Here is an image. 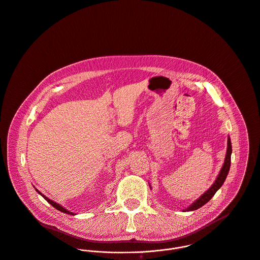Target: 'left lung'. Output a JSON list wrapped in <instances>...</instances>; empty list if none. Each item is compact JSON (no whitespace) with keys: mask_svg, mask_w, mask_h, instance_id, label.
I'll return each instance as SVG.
<instances>
[{"mask_svg":"<svg viewBox=\"0 0 260 260\" xmlns=\"http://www.w3.org/2000/svg\"><path fill=\"white\" fill-rule=\"evenodd\" d=\"M231 153H232V145H231V139L230 137H228V141H227V152H226V157H225V161L224 165L220 171V173L218 174V177L216 178L215 182L212 184V186L205 192L203 193L196 202H193L185 211H194L198 210L199 208L203 207L205 204H207L216 193V191L222 186V184L224 183L229 170H230V165H231Z\"/></svg>","mask_w":260,"mask_h":260,"instance_id":"8db88e82","label":"left lung"}]
</instances>
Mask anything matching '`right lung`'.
<instances>
[{"mask_svg":"<svg viewBox=\"0 0 260 260\" xmlns=\"http://www.w3.org/2000/svg\"><path fill=\"white\" fill-rule=\"evenodd\" d=\"M36 190H37V192H38L39 194H41V196H42V197H43V198H44V199H45V200H46V201H47V202H48V203H49V204H50L52 207H54V208H55V209H57L58 211H60V212H62V213H66V214H69V215H75L74 213H72V212L68 211L67 209H64V208H63L62 206H60L59 204H57V203H55V202L51 201L50 199H48L47 197H45V196H44L43 193H41V192H40L38 189H36Z\"/></svg>","mask_w":260,"mask_h":260,"instance_id":"obj_1","label":"right lung"}]
</instances>
